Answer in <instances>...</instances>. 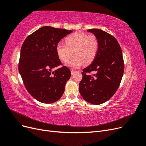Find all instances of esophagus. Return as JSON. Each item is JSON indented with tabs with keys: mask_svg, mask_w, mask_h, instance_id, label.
I'll use <instances>...</instances> for the list:
<instances>
[{
	"mask_svg": "<svg viewBox=\"0 0 146 146\" xmlns=\"http://www.w3.org/2000/svg\"><path fill=\"white\" fill-rule=\"evenodd\" d=\"M76 70H72V69L70 70V72H71L72 75H74L75 73H76Z\"/></svg>",
	"mask_w": 146,
	"mask_h": 146,
	"instance_id": "1",
	"label": "esophagus"
}]
</instances>
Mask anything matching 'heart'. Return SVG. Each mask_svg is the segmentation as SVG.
I'll return each instance as SVG.
<instances>
[{
	"instance_id": "b5f03b06",
	"label": "heart",
	"mask_w": 146,
	"mask_h": 146,
	"mask_svg": "<svg viewBox=\"0 0 146 146\" xmlns=\"http://www.w3.org/2000/svg\"><path fill=\"white\" fill-rule=\"evenodd\" d=\"M64 42L65 45L61 43L57 44L56 54L63 62L68 61L73 54L75 55L72 59L66 63L70 68L77 69L84 63L86 64H91L98 54L99 41L94 35H88L77 32L66 37Z\"/></svg>"
}]
</instances>
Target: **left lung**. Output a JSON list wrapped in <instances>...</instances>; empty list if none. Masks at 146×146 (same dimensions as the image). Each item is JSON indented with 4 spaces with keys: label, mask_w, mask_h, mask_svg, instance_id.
<instances>
[{
    "label": "left lung",
    "mask_w": 146,
    "mask_h": 146,
    "mask_svg": "<svg viewBox=\"0 0 146 146\" xmlns=\"http://www.w3.org/2000/svg\"><path fill=\"white\" fill-rule=\"evenodd\" d=\"M99 41L98 54L91 64L83 70L79 92L85 101L100 105L108 100L120 85L124 69L121 48L116 39L104 31L92 29ZM93 71L91 76L88 73Z\"/></svg>",
    "instance_id": "left-lung-1"
}]
</instances>
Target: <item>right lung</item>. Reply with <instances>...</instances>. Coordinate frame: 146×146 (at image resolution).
Instances as JSON below:
<instances>
[{
  "label": "right lung",
  "mask_w": 146,
  "mask_h": 146,
  "mask_svg": "<svg viewBox=\"0 0 146 146\" xmlns=\"http://www.w3.org/2000/svg\"><path fill=\"white\" fill-rule=\"evenodd\" d=\"M72 30L44 26L25 39L21 49L19 71L30 94L44 104H52L63 96L66 83L71 76L61 64L56 47Z\"/></svg>",
  "instance_id": "right-lung-1"
}]
</instances>
